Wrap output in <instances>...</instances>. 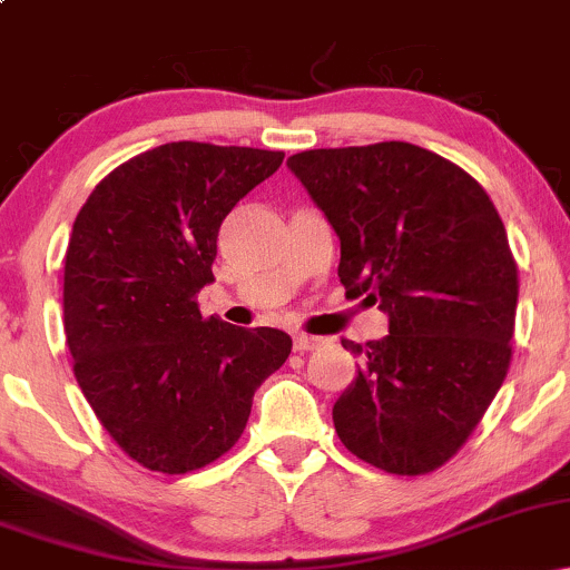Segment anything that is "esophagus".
I'll return each instance as SVG.
<instances>
[{"label":"esophagus","instance_id":"1","mask_svg":"<svg viewBox=\"0 0 570 570\" xmlns=\"http://www.w3.org/2000/svg\"><path fill=\"white\" fill-rule=\"evenodd\" d=\"M326 343L324 337L316 335H294V351H316Z\"/></svg>","mask_w":570,"mask_h":570}]
</instances>
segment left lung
I'll return each instance as SVG.
<instances>
[{
    "label": "left lung",
    "instance_id": "1",
    "mask_svg": "<svg viewBox=\"0 0 570 570\" xmlns=\"http://www.w3.org/2000/svg\"><path fill=\"white\" fill-rule=\"evenodd\" d=\"M340 238L337 276L389 313L332 421L353 455L389 474L448 463L512 362L517 263L474 176L407 141L307 149L286 160Z\"/></svg>",
    "mask_w": 570,
    "mask_h": 570
}]
</instances>
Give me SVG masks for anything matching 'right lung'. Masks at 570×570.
Here are the masks:
<instances>
[{
    "label": "right lung",
    "instance_id": "obj_1",
    "mask_svg": "<svg viewBox=\"0 0 570 570\" xmlns=\"http://www.w3.org/2000/svg\"><path fill=\"white\" fill-rule=\"evenodd\" d=\"M284 153L171 141L98 181L63 263V332L101 426L149 472L187 474L244 434L292 337L203 318L222 219Z\"/></svg>",
    "mask_w": 570,
    "mask_h": 570
}]
</instances>
